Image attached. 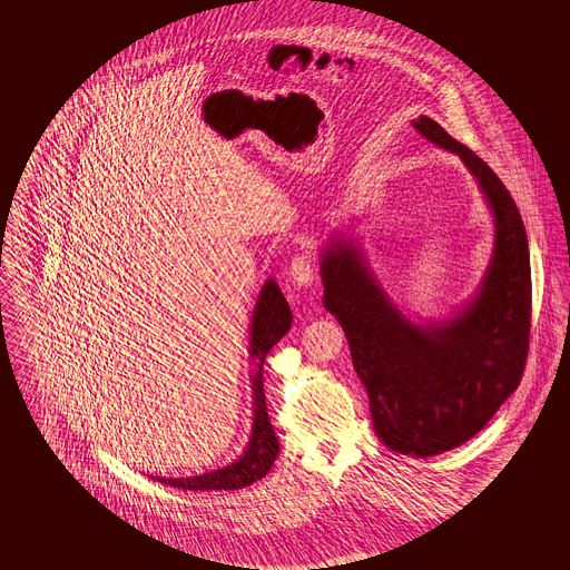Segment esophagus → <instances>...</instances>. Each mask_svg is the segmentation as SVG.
Returning <instances> with one entry per match:
<instances>
[{"mask_svg": "<svg viewBox=\"0 0 570 570\" xmlns=\"http://www.w3.org/2000/svg\"><path fill=\"white\" fill-rule=\"evenodd\" d=\"M288 277L294 286L298 288H307L313 282V257L311 250H301L294 255L288 267Z\"/></svg>", "mask_w": 570, "mask_h": 570, "instance_id": "34e87169", "label": "esophagus"}]
</instances>
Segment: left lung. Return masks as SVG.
<instances>
[{"instance_id":"left-lung-1","label":"left lung","mask_w":570,"mask_h":570,"mask_svg":"<svg viewBox=\"0 0 570 570\" xmlns=\"http://www.w3.org/2000/svg\"><path fill=\"white\" fill-rule=\"evenodd\" d=\"M412 125L464 160L493 213V257L479 293L449 320L414 324L355 242L334 234L320 267L324 307L345 330L380 441L429 458L466 443L517 391L529 355L531 259L517 203L493 169L429 117Z\"/></svg>"}]
</instances>
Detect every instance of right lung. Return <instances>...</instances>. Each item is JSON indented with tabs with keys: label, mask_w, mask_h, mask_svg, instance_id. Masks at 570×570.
<instances>
[{
	"label": "right lung",
	"mask_w": 570,
	"mask_h": 570,
	"mask_svg": "<svg viewBox=\"0 0 570 570\" xmlns=\"http://www.w3.org/2000/svg\"><path fill=\"white\" fill-rule=\"evenodd\" d=\"M293 326V313L274 279H267L261 288L259 301L250 322V357L257 363L253 380V434L240 458L229 466L205 472L186 479L153 476L158 483L171 484L184 491H234L261 481L276 462L279 443L269 422L265 391H263V362L272 346Z\"/></svg>",
	"instance_id": "right-lung-1"
}]
</instances>
